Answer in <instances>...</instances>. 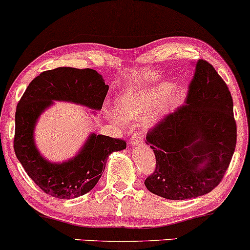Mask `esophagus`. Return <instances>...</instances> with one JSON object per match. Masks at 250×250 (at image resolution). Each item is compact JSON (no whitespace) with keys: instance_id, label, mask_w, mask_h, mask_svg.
Wrapping results in <instances>:
<instances>
[{"instance_id":"obj_1","label":"esophagus","mask_w":250,"mask_h":250,"mask_svg":"<svg viewBox=\"0 0 250 250\" xmlns=\"http://www.w3.org/2000/svg\"><path fill=\"white\" fill-rule=\"evenodd\" d=\"M143 142V136L140 133H135L130 138V144L131 146H138Z\"/></svg>"}]
</instances>
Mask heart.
I'll return each instance as SVG.
<instances>
[{
    "label": "heart",
    "mask_w": 250,
    "mask_h": 250,
    "mask_svg": "<svg viewBox=\"0 0 250 250\" xmlns=\"http://www.w3.org/2000/svg\"><path fill=\"white\" fill-rule=\"evenodd\" d=\"M174 88L176 85L173 83L164 81L146 88L127 91L117 99V112L114 109H104V113L110 121L122 125L125 122L123 118L127 121H140L155 110L146 119L149 125H155L184 104L188 96L186 89L183 87H178L176 90Z\"/></svg>",
    "instance_id": "1"
}]
</instances>
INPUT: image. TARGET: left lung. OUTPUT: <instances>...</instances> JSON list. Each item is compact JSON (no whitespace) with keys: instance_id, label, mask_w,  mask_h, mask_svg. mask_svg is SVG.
I'll use <instances>...</instances> for the list:
<instances>
[{"instance_id":"1","label":"left lung","mask_w":250,"mask_h":250,"mask_svg":"<svg viewBox=\"0 0 250 250\" xmlns=\"http://www.w3.org/2000/svg\"><path fill=\"white\" fill-rule=\"evenodd\" d=\"M194 77L183 107L150 130L146 144L156 156L146 188L170 200L211 192L221 182L236 146L233 99L206 60L193 62Z\"/></svg>"}]
</instances>
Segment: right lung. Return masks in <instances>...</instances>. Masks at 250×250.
I'll return each instance as SVG.
<instances>
[{"mask_svg":"<svg viewBox=\"0 0 250 250\" xmlns=\"http://www.w3.org/2000/svg\"><path fill=\"white\" fill-rule=\"evenodd\" d=\"M109 86L92 68L57 67L45 71L29 83L17 104L14 149L17 159L45 193L59 199H73L89 192L101 178L107 158L125 149L122 140L89 134L77 155L62 163L45 158L35 142L38 119L55 101L72 102L101 110Z\"/></svg>","mask_w":250,"mask_h":250,"instance_id":"obj_1","label":"right lung"}]
</instances>
